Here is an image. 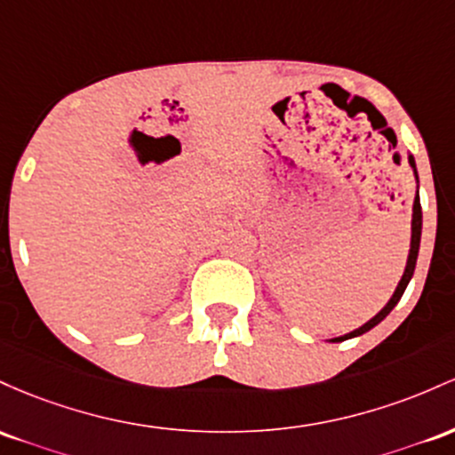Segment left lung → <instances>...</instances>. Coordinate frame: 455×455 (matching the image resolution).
I'll return each mask as SVG.
<instances>
[{
  "mask_svg": "<svg viewBox=\"0 0 455 455\" xmlns=\"http://www.w3.org/2000/svg\"><path fill=\"white\" fill-rule=\"evenodd\" d=\"M408 163H411V167H412V170H415V159H412V156H408ZM415 176H417V170H415ZM419 243H421V202H419V191H417L415 204H412V236H411V251H408L406 270H404V275H402L400 283H397L395 292H393V296L389 299V303H387L385 307H382V309L379 311V314H376L374 318L370 320V323H365L363 326H361V329H356V331H352V333L344 335V338H335V339H331V341H344V339L356 338V335H363V333H367V331H370V329H374L376 324L382 323V320H385L387 315L391 314V309L395 307L397 300H400V299H402V294H404V290H406L408 282H411L412 273H415L417 255H419Z\"/></svg>",
  "mask_w": 455,
  "mask_h": 455,
  "instance_id": "8db88e82",
  "label": "left lung"
}]
</instances>
